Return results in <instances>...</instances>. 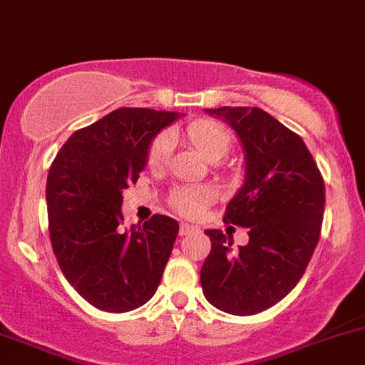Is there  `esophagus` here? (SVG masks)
<instances>
[{
  "mask_svg": "<svg viewBox=\"0 0 365 365\" xmlns=\"http://www.w3.org/2000/svg\"><path fill=\"white\" fill-rule=\"evenodd\" d=\"M195 231H198L197 226H190V225H186V222H182L181 228H179V235H181V237H186V235L195 233Z\"/></svg>",
  "mask_w": 365,
  "mask_h": 365,
  "instance_id": "1",
  "label": "esophagus"
}]
</instances>
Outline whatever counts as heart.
Instances as JSON below:
<instances>
[{"label":"heart","mask_w":365,"mask_h":365,"mask_svg":"<svg viewBox=\"0 0 365 365\" xmlns=\"http://www.w3.org/2000/svg\"><path fill=\"white\" fill-rule=\"evenodd\" d=\"M187 139L210 162L221 160L233 146V135L222 123L209 118H200L187 123L184 128ZM172 155V139L168 134H160L151 140L148 150V165L160 168L168 162ZM212 190L203 186H181L172 191L170 202L179 214L186 217H197L212 202Z\"/></svg>","instance_id":"heart-1"}]
</instances>
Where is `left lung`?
Listing matches in <instances>:
<instances>
[{"mask_svg":"<svg viewBox=\"0 0 365 365\" xmlns=\"http://www.w3.org/2000/svg\"><path fill=\"white\" fill-rule=\"evenodd\" d=\"M235 128L245 150V182L222 221L249 230L231 250L221 230L200 269L207 301L231 315H256L284 299L303 277L320 238L324 178L296 132L259 108L207 109Z\"/></svg>","mask_w":365,"mask_h":365,"instance_id":"left-lung-1","label":"left lung"}]
</instances>
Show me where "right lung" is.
I'll return each instance as SVG.
<instances>
[{
    "mask_svg": "<svg viewBox=\"0 0 365 365\" xmlns=\"http://www.w3.org/2000/svg\"><path fill=\"white\" fill-rule=\"evenodd\" d=\"M178 113L120 108L80 128L57 153L46 178L48 231L66 280L92 307L125 313L158 289L179 225L155 214L120 230L123 190L137 182L151 139Z\"/></svg>",
    "mask_w": 365,
    "mask_h": 365,
    "instance_id": "obj_1",
    "label": "right lung"
}]
</instances>
